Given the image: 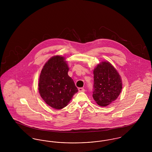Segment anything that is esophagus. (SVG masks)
Returning a JSON list of instances; mask_svg holds the SVG:
<instances>
[{"mask_svg":"<svg viewBox=\"0 0 152 152\" xmlns=\"http://www.w3.org/2000/svg\"><path fill=\"white\" fill-rule=\"evenodd\" d=\"M78 89H79V92H84L85 91V89L83 88H79Z\"/></svg>","mask_w":152,"mask_h":152,"instance_id":"34e87169","label":"esophagus"}]
</instances>
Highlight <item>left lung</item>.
<instances>
[{
  "instance_id": "obj_1",
  "label": "left lung",
  "mask_w": 152,
  "mask_h": 152,
  "mask_svg": "<svg viewBox=\"0 0 152 152\" xmlns=\"http://www.w3.org/2000/svg\"><path fill=\"white\" fill-rule=\"evenodd\" d=\"M93 97L101 107H107L116 100L122 91V80L116 68L109 61H103L94 70Z\"/></svg>"
}]
</instances>
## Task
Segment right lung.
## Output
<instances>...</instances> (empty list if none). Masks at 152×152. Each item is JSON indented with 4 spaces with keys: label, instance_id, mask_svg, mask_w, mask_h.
I'll return each mask as SVG.
<instances>
[{
    "label": "right lung",
    "instance_id": "add662e5",
    "mask_svg": "<svg viewBox=\"0 0 152 152\" xmlns=\"http://www.w3.org/2000/svg\"><path fill=\"white\" fill-rule=\"evenodd\" d=\"M69 68L65 58L56 55L44 64L40 75L38 90L45 102L52 108L61 109L78 92L68 75Z\"/></svg>",
    "mask_w": 152,
    "mask_h": 152
}]
</instances>
